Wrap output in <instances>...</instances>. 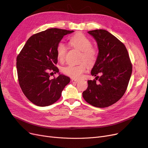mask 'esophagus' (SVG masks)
Returning <instances> with one entry per match:
<instances>
[{
  "mask_svg": "<svg viewBox=\"0 0 148 148\" xmlns=\"http://www.w3.org/2000/svg\"><path fill=\"white\" fill-rule=\"evenodd\" d=\"M71 81H72V82L73 83H77L79 81V80H77V79H72Z\"/></svg>",
  "mask_w": 148,
  "mask_h": 148,
  "instance_id": "1",
  "label": "esophagus"
}]
</instances>
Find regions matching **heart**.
I'll use <instances>...</instances> for the list:
<instances>
[{"label":"heart","instance_id":"heart-1","mask_svg":"<svg viewBox=\"0 0 148 148\" xmlns=\"http://www.w3.org/2000/svg\"><path fill=\"white\" fill-rule=\"evenodd\" d=\"M69 44L73 49L81 51V62L84 61L89 66L95 63L98 57V51L92 46V41L83 34L78 33L71 37ZM56 53L58 60L60 62H63L67 54V48L64 44L59 42L58 44ZM85 62H82L79 64H69L63 67L62 71L66 76L73 79H79L86 70L87 64Z\"/></svg>","mask_w":148,"mask_h":148}]
</instances>
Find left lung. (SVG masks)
<instances>
[{
	"label": "left lung",
	"mask_w": 148,
	"mask_h": 148,
	"mask_svg": "<svg viewBox=\"0 0 148 148\" xmlns=\"http://www.w3.org/2000/svg\"><path fill=\"white\" fill-rule=\"evenodd\" d=\"M88 32L97 41L99 53L91 71L96 77L88 81L82 96L92 106L106 108L116 103L126 92L132 64L126 46L111 33L105 29Z\"/></svg>",
	"instance_id": "1"
}]
</instances>
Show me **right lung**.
<instances>
[{"instance_id": "obj_1", "label": "right lung", "mask_w": 148, "mask_h": 148, "mask_svg": "<svg viewBox=\"0 0 148 148\" xmlns=\"http://www.w3.org/2000/svg\"><path fill=\"white\" fill-rule=\"evenodd\" d=\"M50 28L29 38L16 58L18 82L25 97L40 107L50 106L61 97L70 78L63 75L51 79L59 72L56 47L63 37L73 32Z\"/></svg>"}]
</instances>
